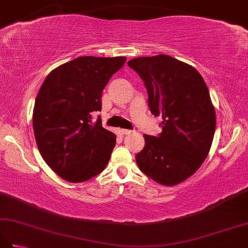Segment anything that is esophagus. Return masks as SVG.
I'll return each mask as SVG.
<instances>
[{"mask_svg": "<svg viewBox=\"0 0 248 248\" xmlns=\"http://www.w3.org/2000/svg\"><path fill=\"white\" fill-rule=\"evenodd\" d=\"M120 132L123 133V134H125V135H129V134H131L133 132V131H131V130H127V129H121L120 130Z\"/></svg>", "mask_w": 248, "mask_h": 248, "instance_id": "esophagus-1", "label": "esophagus"}]
</instances>
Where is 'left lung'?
<instances>
[{
  "instance_id": "1",
  "label": "left lung",
  "mask_w": 248,
  "mask_h": 248,
  "mask_svg": "<svg viewBox=\"0 0 248 248\" xmlns=\"http://www.w3.org/2000/svg\"><path fill=\"white\" fill-rule=\"evenodd\" d=\"M128 66L143 78L150 112L163 119L159 138L144 134L136 163L154 181L177 186L196 172L211 148L217 115L207 84L193 66L166 54L136 57Z\"/></svg>"
}]
</instances>
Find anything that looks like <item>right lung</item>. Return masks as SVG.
Instances as JSON below:
<instances>
[{
  "instance_id": "obj_1",
  "label": "right lung",
  "mask_w": 248,
  "mask_h": 248,
  "mask_svg": "<svg viewBox=\"0 0 248 248\" xmlns=\"http://www.w3.org/2000/svg\"><path fill=\"white\" fill-rule=\"evenodd\" d=\"M124 56H80L59 66L37 94L33 129L37 147L48 166L66 181L80 183L101 172L116 145V135L102 127L104 87L124 65Z\"/></svg>"
}]
</instances>
